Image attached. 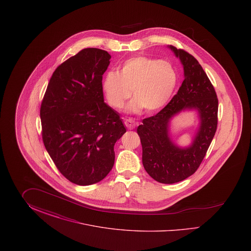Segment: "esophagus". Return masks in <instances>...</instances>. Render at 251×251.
Here are the masks:
<instances>
[{
  "label": "esophagus",
  "mask_w": 251,
  "mask_h": 251,
  "mask_svg": "<svg viewBox=\"0 0 251 251\" xmlns=\"http://www.w3.org/2000/svg\"><path fill=\"white\" fill-rule=\"evenodd\" d=\"M124 124H125V126L128 128V129H133L134 127H135V125H136V123L133 121V120H131V119H129V120H124Z\"/></svg>",
  "instance_id": "obj_1"
}]
</instances>
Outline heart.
I'll use <instances>...</instances> for the list:
<instances>
[{"mask_svg": "<svg viewBox=\"0 0 251 251\" xmlns=\"http://www.w3.org/2000/svg\"><path fill=\"white\" fill-rule=\"evenodd\" d=\"M178 79L175 67L167 60L135 56L123 62L120 72L105 73L101 86L113 108L122 107L133 90L135 99L126 111L138 112L144 107L148 112H154L169 101Z\"/></svg>", "mask_w": 251, "mask_h": 251, "instance_id": "heart-1", "label": "heart"}]
</instances>
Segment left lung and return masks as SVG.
I'll use <instances>...</instances> for the list:
<instances>
[{
    "mask_svg": "<svg viewBox=\"0 0 251 251\" xmlns=\"http://www.w3.org/2000/svg\"><path fill=\"white\" fill-rule=\"evenodd\" d=\"M179 57L184 80L174 96L155 116L144 119L137 128L142 162L148 174L161 183H175L193 175L202 162L217 128L218 100L202 67L184 50L169 46ZM183 109H197L201 125L192 145L179 148L169 136V122Z\"/></svg>",
    "mask_w": 251,
    "mask_h": 251,
    "instance_id": "obj_1",
    "label": "left lung"
}]
</instances>
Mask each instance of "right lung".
<instances>
[{
	"instance_id": "right-lung-1",
	"label": "right lung",
	"mask_w": 251,
	"mask_h": 251,
	"mask_svg": "<svg viewBox=\"0 0 251 251\" xmlns=\"http://www.w3.org/2000/svg\"><path fill=\"white\" fill-rule=\"evenodd\" d=\"M111 55L86 48L52 73L40 107L42 140L60 173L78 185L107 176L114 146L126 132L119 113L104 102L102 75Z\"/></svg>"
}]
</instances>
